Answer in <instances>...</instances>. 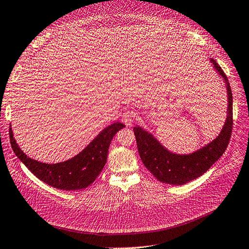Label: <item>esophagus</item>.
<instances>
[{"mask_svg":"<svg viewBox=\"0 0 249 249\" xmlns=\"http://www.w3.org/2000/svg\"><path fill=\"white\" fill-rule=\"evenodd\" d=\"M122 120H123V123L125 124L127 126L132 125L133 123H134V115H133V113H131V112H129V111L124 112V114H123V116H122Z\"/></svg>","mask_w":249,"mask_h":249,"instance_id":"1","label":"esophagus"}]
</instances>
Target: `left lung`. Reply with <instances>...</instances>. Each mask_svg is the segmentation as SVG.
I'll return each mask as SVG.
<instances>
[{
	"label": "left lung",
	"mask_w": 249,
	"mask_h": 249,
	"mask_svg": "<svg viewBox=\"0 0 249 249\" xmlns=\"http://www.w3.org/2000/svg\"><path fill=\"white\" fill-rule=\"evenodd\" d=\"M215 71L223 79L228 92V115L219 135L207 145L187 155L172 153L164 147L153 134L141 126L134 127L139 156L144 166L160 182L170 185H184L199 178L218 161L227 149L232 129V94L229 80L221 67L210 59Z\"/></svg>",
	"instance_id": "obj_1"
}]
</instances>
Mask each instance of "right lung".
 I'll use <instances>...</instances> for the list:
<instances>
[{
  "label": "right lung",
  "instance_id": "1",
  "mask_svg": "<svg viewBox=\"0 0 249 249\" xmlns=\"http://www.w3.org/2000/svg\"><path fill=\"white\" fill-rule=\"evenodd\" d=\"M124 126L122 123L108 125L77 156L56 164L42 163L29 158L18 147L11 125L9 137L13 152L37 178L57 189L72 191L87 188L99 177L107 162L111 140Z\"/></svg>",
  "mask_w": 249,
  "mask_h": 249
}]
</instances>
